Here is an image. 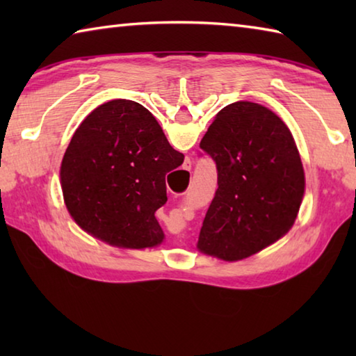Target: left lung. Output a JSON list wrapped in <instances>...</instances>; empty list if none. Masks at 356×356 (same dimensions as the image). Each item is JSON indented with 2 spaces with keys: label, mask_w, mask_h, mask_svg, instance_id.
Returning <instances> with one entry per match:
<instances>
[{
  "label": "left lung",
  "mask_w": 356,
  "mask_h": 356,
  "mask_svg": "<svg viewBox=\"0 0 356 356\" xmlns=\"http://www.w3.org/2000/svg\"><path fill=\"white\" fill-rule=\"evenodd\" d=\"M200 147L218 172L200 251L238 261L284 236L305 195L303 165L287 125L268 108L236 102L216 114Z\"/></svg>",
  "instance_id": "left-lung-1"
}]
</instances>
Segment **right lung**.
I'll return each mask as SVG.
<instances>
[{"label":"right lung","mask_w":356,"mask_h":356,"mask_svg":"<svg viewBox=\"0 0 356 356\" xmlns=\"http://www.w3.org/2000/svg\"><path fill=\"white\" fill-rule=\"evenodd\" d=\"M182 163L152 113L134 100L106 102L88 114L65 150L64 202L97 238L150 248L163 240L155 212L168 201L165 176Z\"/></svg>","instance_id":"obj_1"}]
</instances>
